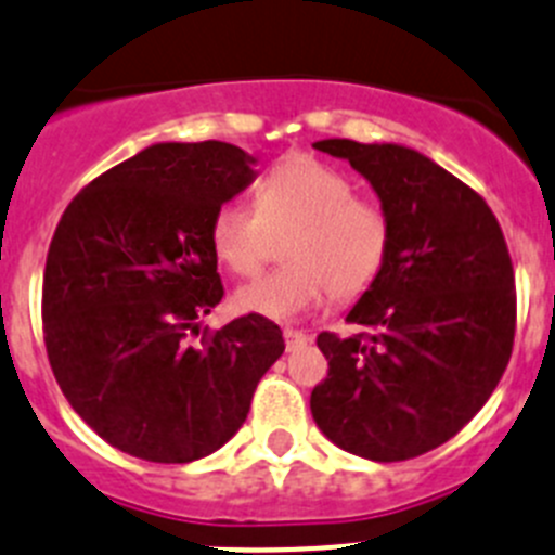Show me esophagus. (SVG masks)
I'll return each instance as SVG.
<instances>
[{"instance_id":"34e87169","label":"esophagus","mask_w":555,"mask_h":555,"mask_svg":"<svg viewBox=\"0 0 555 555\" xmlns=\"http://www.w3.org/2000/svg\"><path fill=\"white\" fill-rule=\"evenodd\" d=\"M283 338H286L288 352H297V349H302L311 344V335H305L302 330H283Z\"/></svg>"}]
</instances>
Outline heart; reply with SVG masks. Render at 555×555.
<instances>
[{
	"label": "heart",
	"instance_id": "1",
	"mask_svg": "<svg viewBox=\"0 0 555 555\" xmlns=\"http://www.w3.org/2000/svg\"><path fill=\"white\" fill-rule=\"evenodd\" d=\"M267 225H297L286 244L292 267L269 272L233 297L242 313L288 322L327 299H352L383 272L390 222L377 203L363 201L344 172L313 156H286L258 184V208L225 201L211 217L208 242L236 274H253L267 256Z\"/></svg>",
	"mask_w": 555,
	"mask_h": 555
}]
</instances>
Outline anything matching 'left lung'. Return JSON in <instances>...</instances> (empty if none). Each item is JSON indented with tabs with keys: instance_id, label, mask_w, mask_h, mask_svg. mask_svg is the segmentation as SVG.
<instances>
[{
	"instance_id": "8db88e82",
	"label": "left lung",
	"mask_w": 555,
	"mask_h": 555,
	"mask_svg": "<svg viewBox=\"0 0 555 555\" xmlns=\"http://www.w3.org/2000/svg\"><path fill=\"white\" fill-rule=\"evenodd\" d=\"M377 192L390 222L383 272L347 322L322 333L327 379L311 393L338 449L401 462L443 446L501 383L515 344V272L485 201L429 156L396 142L319 140Z\"/></svg>"
}]
</instances>
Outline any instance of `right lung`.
Returning <instances> with one entry per match:
<instances>
[{
  "label": "right lung",
  "instance_id": "add662e5",
  "mask_svg": "<svg viewBox=\"0 0 555 555\" xmlns=\"http://www.w3.org/2000/svg\"><path fill=\"white\" fill-rule=\"evenodd\" d=\"M231 142H156L90 181L65 208L43 274V338L79 418L137 460L184 465L231 440L281 327L233 319L203 335L222 299L208 225L256 178Z\"/></svg>",
  "mask_w": 555,
  "mask_h": 555
}]
</instances>
